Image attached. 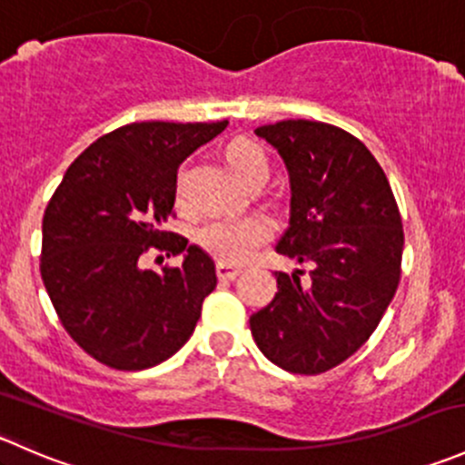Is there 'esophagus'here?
Masks as SVG:
<instances>
[{
  "instance_id": "1",
  "label": "esophagus",
  "mask_w": 465,
  "mask_h": 465,
  "mask_svg": "<svg viewBox=\"0 0 465 465\" xmlns=\"http://www.w3.org/2000/svg\"><path fill=\"white\" fill-rule=\"evenodd\" d=\"M215 272H218V276L223 281H233L238 274H241V267L227 265V262H218V265H215Z\"/></svg>"
}]
</instances>
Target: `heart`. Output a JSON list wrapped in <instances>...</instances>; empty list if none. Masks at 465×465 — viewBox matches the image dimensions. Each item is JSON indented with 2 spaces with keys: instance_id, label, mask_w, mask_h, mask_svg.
I'll return each instance as SVG.
<instances>
[{
  "instance_id": "b5f03b06",
  "label": "heart",
  "mask_w": 465,
  "mask_h": 465,
  "mask_svg": "<svg viewBox=\"0 0 465 465\" xmlns=\"http://www.w3.org/2000/svg\"><path fill=\"white\" fill-rule=\"evenodd\" d=\"M227 162L241 180L267 177L270 159L265 148L254 139H233L227 145ZM184 193V171L177 177V198ZM272 227L262 215H241V218L209 220L198 233L200 245L223 262H242L250 259L262 242L270 238Z\"/></svg>"
}]
</instances>
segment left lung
<instances>
[{"instance_id":"1","label":"left lung","mask_w":465,"mask_h":465,"mask_svg":"<svg viewBox=\"0 0 465 465\" xmlns=\"http://www.w3.org/2000/svg\"><path fill=\"white\" fill-rule=\"evenodd\" d=\"M256 134L290 173V227L276 252L311 270L274 272L279 292L250 317L252 335L276 367L317 376L371 337L396 294L401 211L376 157L346 130L288 119Z\"/></svg>"}]
</instances>
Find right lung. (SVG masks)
<instances>
[{
	"instance_id": "right-lung-1",
	"label": "right lung",
	"mask_w": 465,
	"mask_h": 465,
	"mask_svg": "<svg viewBox=\"0 0 465 465\" xmlns=\"http://www.w3.org/2000/svg\"><path fill=\"white\" fill-rule=\"evenodd\" d=\"M224 128L227 121L121 125L78 154L46 204L42 281L64 331L105 367L150 369L193 335L218 283L215 265L162 227L175 215L180 163ZM148 251L187 256L154 272L143 267Z\"/></svg>"
}]
</instances>
